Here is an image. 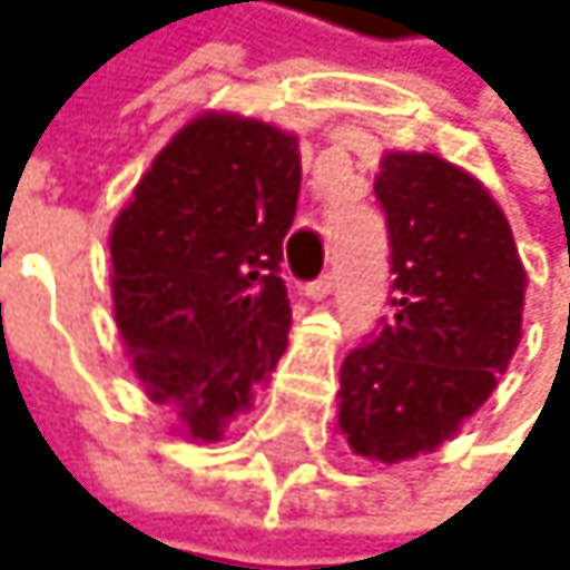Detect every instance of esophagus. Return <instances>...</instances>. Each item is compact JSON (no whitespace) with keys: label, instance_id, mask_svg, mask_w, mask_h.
<instances>
[{"label":"esophagus","instance_id":"1","mask_svg":"<svg viewBox=\"0 0 570 570\" xmlns=\"http://www.w3.org/2000/svg\"><path fill=\"white\" fill-rule=\"evenodd\" d=\"M335 283H338V276H335V273H324L321 279L307 283V287H304V294H307L311 301H324L327 294H332V291H335Z\"/></svg>","mask_w":570,"mask_h":570}]
</instances>
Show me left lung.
I'll use <instances>...</instances> for the list:
<instances>
[{
	"mask_svg": "<svg viewBox=\"0 0 570 570\" xmlns=\"http://www.w3.org/2000/svg\"><path fill=\"white\" fill-rule=\"evenodd\" d=\"M376 198L393 317L342 365L338 431L396 465L451 441L499 386L523 338L527 269L489 187L438 153H383Z\"/></svg>",
	"mask_w": 570,
	"mask_h": 570,
	"instance_id": "1",
	"label": "left lung"
}]
</instances>
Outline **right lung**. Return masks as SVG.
<instances>
[{
	"mask_svg": "<svg viewBox=\"0 0 570 570\" xmlns=\"http://www.w3.org/2000/svg\"><path fill=\"white\" fill-rule=\"evenodd\" d=\"M301 194L297 136L205 112L170 136L116 215L112 311L142 393L218 441L287 352L279 279Z\"/></svg>",
	"mask_w": 570,
	"mask_h": 570,
	"instance_id": "obj_1",
	"label": "right lung"
}]
</instances>
